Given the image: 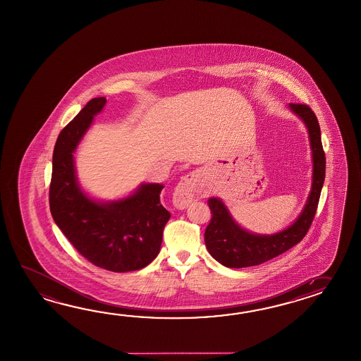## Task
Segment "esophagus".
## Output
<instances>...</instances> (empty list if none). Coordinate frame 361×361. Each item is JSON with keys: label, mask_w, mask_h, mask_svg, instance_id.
Listing matches in <instances>:
<instances>
[{"label": "esophagus", "mask_w": 361, "mask_h": 361, "mask_svg": "<svg viewBox=\"0 0 361 361\" xmlns=\"http://www.w3.org/2000/svg\"><path fill=\"white\" fill-rule=\"evenodd\" d=\"M202 190L200 175L198 172H192L181 177L173 192V204L178 209H184L189 206Z\"/></svg>", "instance_id": "esophagus-1"}]
</instances>
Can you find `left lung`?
Listing matches in <instances>:
<instances>
[{
	"instance_id": "left-lung-1",
	"label": "left lung",
	"mask_w": 361,
	"mask_h": 361,
	"mask_svg": "<svg viewBox=\"0 0 361 361\" xmlns=\"http://www.w3.org/2000/svg\"><path fill=\"white\" fill-rule=\"evenodd\" d=\"M288 109L305 123L312 150V186L305 207L297 220L281 232L257 234L242 228L224 202L209 200L211 221L204 232V242L211 257L228 268H246L263 264L295 246L303 240L317 209L325 180V152L321 142L320 126L314 112L307 104H290Z\"/></svg>"
}]
</instances>
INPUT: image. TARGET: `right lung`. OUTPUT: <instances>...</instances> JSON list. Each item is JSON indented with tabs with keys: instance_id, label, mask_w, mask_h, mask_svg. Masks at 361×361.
Returning a JSON list of instances; mask_svg holds the SVG:
<instances>
[{
	"instance_id": "1",
	"label": "right lung",
	"mask_w": 361,
	"mask_h": 361,
	"mask_svg": "<svg viewBox=\"0 0 361 361\" xmlns=\"http://www.w3.org/2000/svg\"><path fill=\"white\" fill-rule=\"evenodd\" d=\"M104 104V97L90 99L56 138L49 204L58 228L92 264L130 272L159 254L171 214L161 206V184L145 183L128 197L107 202L81 189L73 154Z\"/></svg>"
}]
</instances>
